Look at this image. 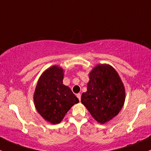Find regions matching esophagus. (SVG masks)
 Returning a JSON list of instances; mask_svg holds the SVG:
<instances>
[{
    "mask_svg": "<svg viewBox=\"0 0 151 151\" xmlns=\"http://www.w3.org/2000/svg\"><path fill=\"white\" fill-rule=\"evenodd\" d=\"M76 96H77V97H78V98L79 100L81 101V94H79V93H78V94H76Z\"/></svg>",
    "mask_w": 151,
    "mask_h": 151,
    "instance_id": "esophagus-1",
    "label": "esophagus"
}]
</instances>
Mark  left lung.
Wrapping results in <instances>:
<instances>
[{"label":"left lung","mask_w":151,"mask_h":151,"mask_svg":"<svg viewBox=\"0 0 151 151\" xmlns=\"http://www.w3.org/2000/svg\"><path fill=\"white\" fill-rule=\"evenodd\" d=\"M125 88L117 71L109 65H97L89 73L81 102L100 124L117 116L125 101Z\"/></svg>","instance_id":"1"}]
</instances>
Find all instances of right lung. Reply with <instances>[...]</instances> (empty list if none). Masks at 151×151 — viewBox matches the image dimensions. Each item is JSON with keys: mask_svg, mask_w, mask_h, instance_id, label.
Masks as SVG:
<instances>
[{"mask_svg": "<svg viewBox=\"0 0 151 151\" xmlns=\"http://www.w3.org/2000/svg\"><path fill=\"white\" fill-rule=\"evenodd\" d=\"M64 70L54 65L42 73L34 92L35 108L47 122L57 124L62 122L73 105L79 102L70 88L63 83Z\"/></svg>", "mask_w": 151, "mask_h": 151, "instance_id": "add662e5", "label": "right lung"}]
</instances>
